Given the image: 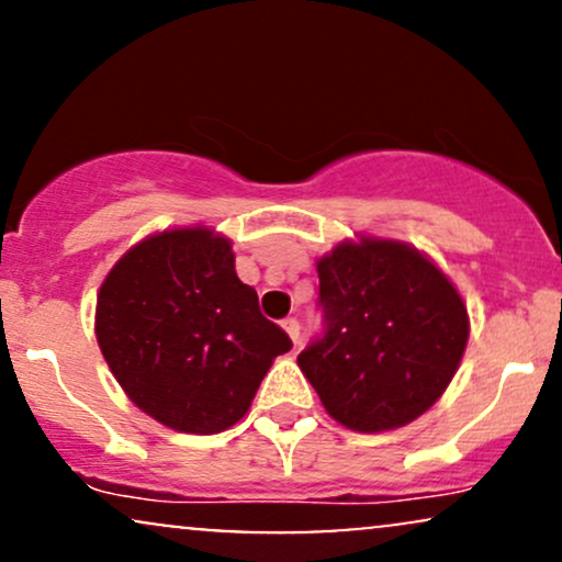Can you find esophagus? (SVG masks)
<instances>
[{"label": "esophagus", "mask_w": 562, "mask_h": 562, "mask_svg": "<svg viewBox=\"0 0 562 562\" xmlns=\"http://www.w3.org/2000/svg\"><path fill=\"white\" fill-rule=\"evenodd\" d=\"M282 327H285V333L290 335V340H293V346H299L301 344V325H299V319H285L282 322Z\"/></svg>", "instance_id": "1"}]
</instances>
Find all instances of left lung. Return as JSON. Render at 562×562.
I'll return each mask as SVG.
<instances>
[{
  "instance_id": "left-lung-1",
  "label": "left lung",
  "mask_w": 562,
  "mask_h": 562,
  "mask_svg": "<svg viewBox=\"0 0 562 562\" xmlns=\"http://www.w3.org/2000/svg\"><path fill=\"white\" fill-rule=\"evenodd\" d=\"M325 335L299 367L335 423L383 434L428 412L465 353L460 290L415 245L359 235L317 261Z\"/></svg>"
}]
</instances>
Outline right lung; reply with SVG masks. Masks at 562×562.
Instances as JSON below:
<instances>
[{
    "label": "right lung",
    "mask_w": 562,
    "mask_h": 562,
    "mask_svg": "<svg viewBox=\"0 0 562 562\" xmlns=\"http://www.w3.org/2000/svg\"><path fill=\"white\" fill-rule=\"evenodd\" d=\"M94 335L145 415L198 436L240 420L293 346L237 277L232 243L203 224L156 232L113 263L97 293Z\"/></svg>",
    "instance_id": "1"
}]
</instances>
